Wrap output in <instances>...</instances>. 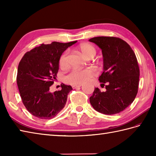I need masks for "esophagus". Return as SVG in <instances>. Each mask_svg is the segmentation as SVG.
Listing matches in <instances>:
<instances>
[{
  "label": "esophagus",
  "instance_id": "34e87169",
  "mask_svg": "<svg viewBox=\"0 0 156 156\" xmlns=\"http://www.w3.org/2000/svg\"><path fill=\"white\" fill-rule=\"evenodd\" d=\"M81 86L82 85H80V84H79V85H73L72 86V88H80Z\"/></svg>",
  "mask_w": 156,
  "mask_h": 156
}]
</instances>
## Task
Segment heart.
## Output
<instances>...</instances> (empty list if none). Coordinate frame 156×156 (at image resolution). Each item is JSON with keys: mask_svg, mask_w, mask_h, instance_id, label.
Segmentation results:
<instances>
[{"mask_svg": "<svg viewBox=\"0 0 156 156\" xmlns=\"http://www.w3.org/2000/svg\"><path fill=\"white\" fill-rule=\"evenodd\" d=\"M78 49L82 55L87 59L92 58L97 53V49L90 44H82L79 46ZM67 59L68 52L65 51L61 55L59 59V65L62 68H64L67 66ZM95 75L96 72L92 68L83 69H74L65 76L64 80L66 83L69 84H82L88 82Z\"/></svg>", "mask_w": 156, "mask_h": 156, "instance_id": "obj_1", "label": "heart"}]
</instances>
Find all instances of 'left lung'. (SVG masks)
<instances>
[{"instance_id": "8db88e82", "label": "left lung", "mask_w": 156, "mask_h": 156, "mask_svg": "<svg viewBox=\"0 0 156 156\" xmlns=\"http://www.w3.org/2000/svg\"><path fill=\"white\" fill-rule=\"evenodd\" d=\"M102 49L104 71L98 80L101 92L95 88L90 102L96 111L105 115L117 114L129 107L136 97L140 68L133 49L127 42L115 37H96L89 39Z\"/></svg>"}]
</instances>
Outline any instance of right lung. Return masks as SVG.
<instances>
[{
	"label": "right lung",
	"mask_w": 156,
	"mask_h": 156,
	"mask_svg": "<svg viewBox=\"0 0 156 156\" xmlns=\"http://www.w3.org/2000/svg\"><path fill=\"white\" fill-rule=\"evenodd\" d=\"M76 42L42 44L26 52L20 61L16 83L23 105L35 117L50 119L65 107L71 86L62 84L61 90L54 93L49 87L56 79L59 57Z\"/></svg>",
	"instance_id": "add662e5"
}]
</instances>
